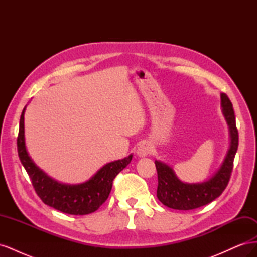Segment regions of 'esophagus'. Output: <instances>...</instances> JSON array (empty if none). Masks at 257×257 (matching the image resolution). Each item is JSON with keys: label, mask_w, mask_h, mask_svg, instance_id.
Wrapping results in <instances>:
<instances>
[{"label": "esophagus", "mask_w": 257, "mask_h": 257, "mask_svg": "<svg viewBox=\"0 0 257 257\" xmlns=\"http://www.w3.org/2000/svg\"><path fill=\"white\" fill-rule=\"evenodd\" d=\"M152 151H153V146L148 142H143L138 147L137 155L141 158H145V157H147V155L151 154Z\"/></svg>", "instance_id": "esophagus-1"}]
</instances>
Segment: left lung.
Masks as SVG:
<instances>
[{
	"label": "left lung",
	"mask_w": 257,
	"mask_h": 257,
	"mask_svg": "<svg viewBox=\"0 0 257 257\" xmlns=\"http://www.w3.org/2000/svg\"><path fill=\"white\" fill-rule=\"evenodd\" d=\"M221 107L229 131V147L221 166L206 181L185 183L166 163L155 161L159 179L157 196L163 205L176 210L196 209L211 203L227 186L238 149L239 136L232 104L225 93H221Z\"/></svg>",
	"instance_id": "1"
}]
</instances>
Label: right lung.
Returning <instances> with one entry per match:
<instances>
[{"label":"right lung","instance_id":"right-lung-1","mask_svg":"<svg viewBox=\"0 0 257 257\" xmlns=\"http://www.w3.org/2000/svg\"><path fill=\"white\" fill-rule=\"evenodd\" d=\"M26 107L20 116L17 149L21 164L27 170L37 195L44 204L67 214L84 215L96 211L109 196L113 179L130 164L133 154L107 163L88 181L79 184L61 183L43 172L30 158L25 138Z\"/></svg>","mask_w":257,"mask_h":257}]
</instances>
